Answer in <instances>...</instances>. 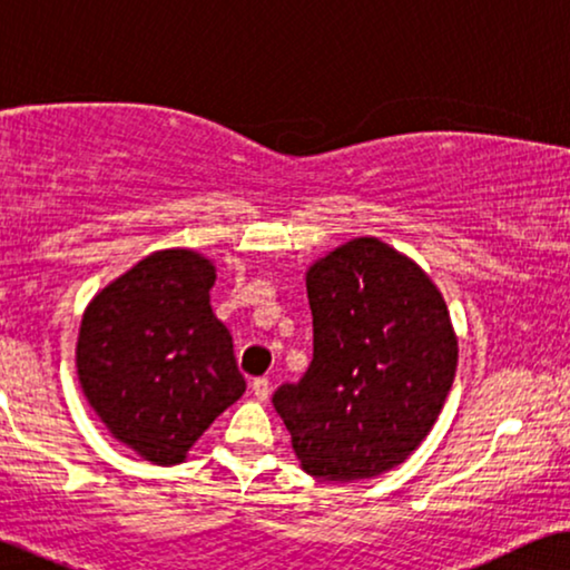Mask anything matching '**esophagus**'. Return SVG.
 Masks as SVG:
<instances>
[{
	"instance_id": "obj_1",
	"label": "esophagus",
	"mask_w": 570,
	"mask_h": 570,
	"mask_svg": "<svg viewBox=\"0 0 570 570\" xmlns=\"http://www.w3.org/2000/svg\"><path fill=\"white\" fill-rule=\"evenodd\" d=\"M249 389H253L257 401H268V396H271V383H268V377H255V381L249 383Z\"/></svg>"
}]
</instances>
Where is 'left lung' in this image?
<instances>
[{
    "instance_id": "left-lung-1",
    "label": "left lung",
    "mask_w": 570,
    "mask_h": 570,
    "mask_svg": "<svg viewBox=\"0 0 570 570\" xmlns=\"http://www.w3.org/2000/svg\"><path fill=\"white\" fill-rule=\"evenodd\" d=\"M313 362L273 406L302 469L370 480L428 438L459 362L443 294L414 261L375 237L346 242L307 271Z\"/></svg>"
}]
</instances>
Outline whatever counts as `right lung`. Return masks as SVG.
<instances>
[{
  "label": "right lung",
  "instance_id": "obj_1",
  "mask_svg": "<svg viewBox=\"0 0 570 570\" xmlns=\"http://www.w3.org/2000/svg\"><path fill=\"white\" fill-rule=\"evenodd\" d=\"M214 281L208 257L161 249L82 313L75 352L82 393L106 430L154 464L185 461L245 393L232 333L210 309Z\"/></svg>",
  "mask_w": 570,
  "mask_h": 570
}]
</instances>
